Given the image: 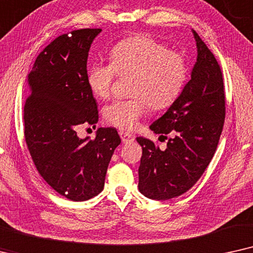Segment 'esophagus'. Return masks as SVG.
Here are the masks:
<instances>
[{
	"label": "esophagus",
	"instance_id": "1",
	"mask_svg": "<svg viewBox=\"0 0 253 253\" xmlns=\"http://www.w3.org/2000/svg\"><path fill=\"white\" fill-rule=\"evenodd\" d=\"M120 137H121V141H123L124 143H130L134 141V136L132 134L129 133H126V132H120Z\"/></svg>",
	"mask_w": 253,
	"mask_h": 253
}]
</instances>
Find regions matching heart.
Returning <instances> with one entry per match:
<instances>
[{
	"instance_id": "1",
	"label": "heart",
	"mask_w": 253,
	"mask_h": 253,
	"mask_svg": "<svg viewBox=\"0 0 253 253\" xmlns=\"http://www.w3.org/2000/svg\"><path fill=\"white\" fill-rule=\"evenodd\" d=\"M110 62H97L87 69L90 91L97 98L110 96L116 77L132 75L128 99H116L104 109L107 123L125 130L135 128L147 106L163 110L172 105L187 80L184 56L168 50L148 36H135L118 42L110 52Z\"/></svg>"
}]
</instances>
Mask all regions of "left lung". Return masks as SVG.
Returning <instances> with one entry per match:
<instances>
[{
    "mask_svg": "<svg viewBox=\"0 0 253 253\" xmlns=\"http://www.w3.org/2000/svg\"><path fill=\"white\" fill-rule=\"evenodd\" d=\"M197 62L178 99L149 128L161 136L171 134L167 148L137 137L142 146L139 190L153 200H169L199 180L216 150L225 117L222 72L214 54L198 33Z\"/></svg>",
    "mask_w": 253,
    "mask_h": 253,
    "instance_id": "1",
    "label": "left lung"
}]
</instances>
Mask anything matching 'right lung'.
I'll return each mask as SVG.
<instances>
[{"label": "right lung", "instance_id": "right-lung-1", "mask_svg": "<svg viewBox=\"0 0 253 253\" xmlns=\"http://www.w3.org/2000/svg\"><path fill=\"white\" fill-rule=\"evenodd\" d=\"M100 32L82 29L58 37L39 54L28 75L26 144L40 176L73 201L89 200L103 191L111 157L121 142L112 127H100L93 140L76 133L80 125L98 123L86 61Z\"/></svg>", "mask_w": 253, "mask_h": 253}]
</instances>
